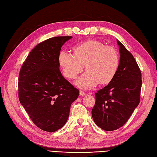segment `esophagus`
<instances>
[{
  "instance_id": "esophagus-1",
  "label": "esophagus",
  "mask_w": 157,
  "mask_h": 157,
  "mask_svg": "<svg viewBox=\"0 0 157 157\" xmlns=\"http://www.w3.org/2000/svg\"><path fill=\"white\" fill-rule=\"evenodd\" d=\"M85 94H86V93L83 90H80L79 91V95H81V96H83V95H85Z\"/></svg>"
}]
</instances>
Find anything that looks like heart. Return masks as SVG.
<instances>
[{
    "label": "heart",
    "instance_id": "1",
    "mask_svg": "<svg viewBox=\"0 0 157 157\" xmlns=\"http://www.w3.org/2000/svg\"><path fill=\"white\" fill-rule=\"evenodd\" d=\"M72 51L73 54L61 51L58 62L65 76L71 79H76L85 66L87 72L76 82L79 86L91 88L99 83L106 85L116 75L119 56L113 47L95 40H88L74 45Z\"/></svg>",
    "mask_w": 157,
    "mask_h": 157
}]
</instances>
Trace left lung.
<instances>
[{
    "label": "left lung",
    "mask_w": 157,
    "mask_h": 157,
    "mask_svg": "<svg viewBox=\"0 0 157 157\" xmlns=\"http://www.w3.org/2000/svg\"><path fill=\"white\" fill-rule=\"evenodd\" d=\"M121 58L118 71L108 85L95 93L92 115L95 123L105 131L123 126L140 100L142 74L133 56L119 40Z\"/></svg>",
    "instance_id": "8db88e82"
}]
</instances>
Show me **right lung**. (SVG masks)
Listing matches in <instances>:
<instances>
[{
	"label": "right lung",
	"instance_id": "add662e5",
	"mask_svg": "<svg viewBox=\"0 0 157 157\" xmlns=\"http://www.w3.org/2000/svg\"><path fill=\"white\" fill-rule=\"evenodd\" d=\"M71 38L56 36L40 42L20 70L19 101L33 123L45 132H56L65 125L71 105L79 95V90L59 69L61 47Z\"/></svg>",
	"mask_w": 157,
	"mask_h": 157
}]
</instances>
